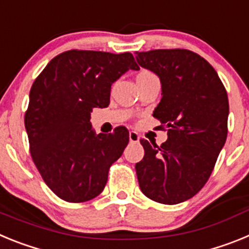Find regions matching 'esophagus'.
I'll list each match as a JSON object with an SVG mask.
<instances>
[{
    "label": "esophagus",
    "instance_id": "obj_1",
    "mask_svg": "<svg viewBox=\"0 0 249 249\" xmlns=\"http://www.w3.org/2000/svg\"><path fill=\"white\" fill-rule=\"evenodd\" d=\"M140 138H141V136L138 135L136 131L129 132V141H131V142H138V141H140Z\"/></svg>",
    "mask_w": 249,
    "mask_h": 249
}]
</instances>
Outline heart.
I'll return each instance as SVG.
<instances>
[{"instance_id":"1","label":"heart","mask_w":249,"mask_h":249,"mask_svg":"<svg viewBox=\"0 0 249 249\" xmlns=\"http://www.w3.org/2000/svg\"><path fill=\"white\" fill-rule=\"evenodd\" d=\"M142 74H152V73H151V72H148V71H144V72H141L140 76H142Z\"/></svg>"}]
</instances>
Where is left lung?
Wrapping results in <instances>:
<instances>
[{
  "instance_id": "left-lung-1",
  "label": "left lung",
  "mask_w": 249,
  "mask_h": 249,
  "mask_svg": "<svg viewBox=\"0 0 249 249\" xmlns=\"http://www.w3.org/2000/svg\"><path fill=\"white\" fill-rule=\"evenodd\" d=\"M136 54L141 67L160 77L162 98L153 117L168 128V140L160 146L141 140L144 157L136 163L140 188L158 203H181L202 190L226 143L227 92L214 68L192 51Z\"/></svg>"
}]
</instances>
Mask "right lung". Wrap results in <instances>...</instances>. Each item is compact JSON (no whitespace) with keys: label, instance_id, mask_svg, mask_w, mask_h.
Masks as SVG:
<instances>
[{"label":"right lung","instance_id":"right-lung-1","mask_svg":"<svg viewBox=\"0 0 249 249\" xmlns=\"http://www.w3.org/2000/svg\"><path fill=\"white\" fill-rule=\"evenodd\" d=\"M128 70H140L129 52L71 50L51 59L31 87L25 114L31 156L63 201L97 197L128 144L126 127L96 135L89 122L92 109L109 105L112 83Z\"/></svg>","mask_w":249,"mask_h":249}]
</instances>
